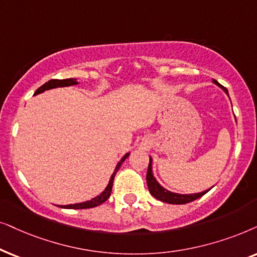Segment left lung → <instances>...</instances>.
I'll use <instances>...</instances> for the list:
<instances>
[{
	"label": "left lung",
	"mask_w": 257,
	"mask_h": 257,
	"mask_svg": "<svg viewBox=\"0 0 257 257\" xmlns=\"http://www.w3.org/2000/svg\"><path fill=\"white\" fill-rule=\"evenodd\" d=\"M215 84H217L218 87H221L225 91V94H228V90L225 89L223 85H221L216 80H213ZM153 160L152 157H149V166H148V172H147V184H148V189L150 194L153 195L154 197L157 198V200L162 201V202L170 203V204H186L189 203L191 201L197 200V198L202 197L204 194L208 193L209 189L204 190L202 193H196V194H177V193H172V191L167 190L166 188H163L161 184L157 182L155 177L153 175V168H152Z\"/></svg>",
	"instance_id": "1"
}]
</instances>
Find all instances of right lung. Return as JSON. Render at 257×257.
Returning a JSON list of instances; mask_svg holds the SVG:
<instances>
[{"label": "right lung", "mask_w": 257, "mask_h": 257, "mask_svg": "<svg viewBox=\"0 0 257 257\" xmlns=\"http://www.w3.org/2000/svg\"><path fill=\"white\" fill-rule=\"evenodd\" d=\"M77 83H78V82L76 81V78H67V80H50V81L46 82V83H44L43 85H41V87L37 89V90L35 91V94H34V95L41 94V93H43V91L49 90V89H53V88L69 87V85H75V84H77ZM128 156H129V153H126L125 155L122 157L121 161H119V162L117 163V166H116V168L114 170V173H112L110 180H109L108 186L105 187V189L102 191V193L98 195V196L91 198L90 201H85V202H82V203L67 204V206H59V207L64 208V209H88V208L97 207V206H100V204H102L103 202H105V201L108 200L109 196H110V194H111L112 182H114L116 173H117V170L119 169V167H121V164L124 162V160Z\"/></svg>", "instance_id": "obj_1"}]
</instances>
